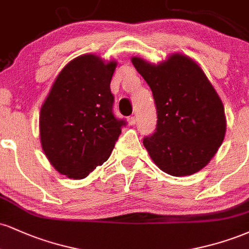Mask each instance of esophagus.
I'll return each mask as SVG.
<instances>
[{
	"mask_svg": "<svg viewBox=\"0 0 249 249\" xmlns=\"http://www.w3.org/2000/svg\"><path fill=\"white\" fill-rule=\"evenodd\" d=\"M127 122H128V124L130 125H136V123H137V118L136 117H128L127 118Z\"/></svg>",
	"mask_w": 249,
	"mask_h": 249,
	"instance_id": "34e87169",
	"label": "esophagus"
}]
</instances>
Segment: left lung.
<instances>
[{
  "mask_svg": "<svg viewBox=\"0 0 249 249\" xmlns=\"http://www.w3.org/2000/svg\"><path fill=\"white\" fill-rule=\"evenodd\" d=\"M137 71L152 91L157 126L142 142L165 173L190 176L210 162L225 138L221 99L204 71L184 55L154 65L133 57Z\"/></svg>",
  "mask_w": 249,
  "mask_h": 249,
  "instance_id": "1",
  "label": "left lung"
}]
</instances>
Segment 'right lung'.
<instances>
[{"label":"right lung","mask_w":249,"mask_h":249,"mask_svg":"<svg viewBox=\"0 0 249 249\" xmlns=\"http://www.w3.org/2000/svg\"><path fill=\"white\" fill-rule=\"evenodd\" d=\"M116 65L95 55L77 57L59 72L42 105L43 151L69 178H85L107 161L126 125L113 113L110 83Z\"/></svg>","instance_id":"obj_1"}]
</instances>
